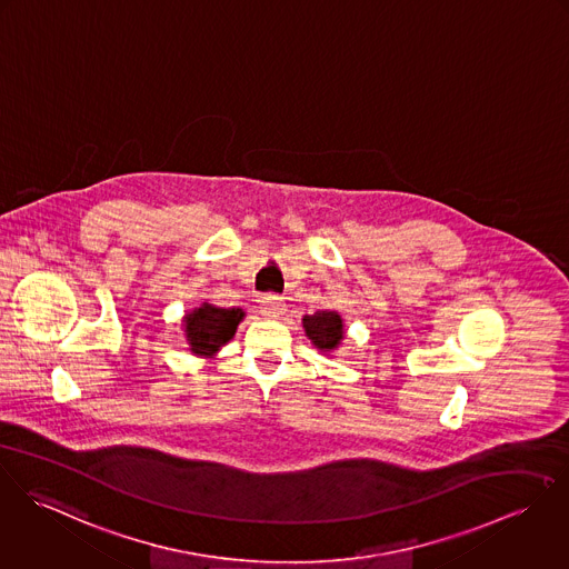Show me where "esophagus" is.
<instances>
[{"label":"esophagus","instance_id":"obj_1","mask_svg":"<svg viewBox=\"0 0 569 569\" xmlns=\"http://www.w3.org/2000/svg\"><path fill=\"white\" fill-rule=\"evenodd\" d=\"M261 315L266 318H281L286 315V303L279 297H263L261 299Z\"/></svg>","mask_w":569,"mask_h":569}]
</instances>
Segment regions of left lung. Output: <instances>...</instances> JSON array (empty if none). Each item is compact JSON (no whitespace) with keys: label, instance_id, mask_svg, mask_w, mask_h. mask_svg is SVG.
<instances>
[{"label":"left lung","instance_id":"8db88e82","mask_svg":"<svg viewBox=\"0 0 569 569\" xmlns=\"http://www.w3.org/2000/svg\"><path fill=\"white\" fill-rule=\"evenodd\" d=\"M306 336L322 356H331L345 340V320L336 310H320L301 318Z\"/></svg>","mask_w":569,"mask_h":569}]
</instances>
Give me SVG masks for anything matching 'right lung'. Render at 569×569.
Returning <instances> with one entry per match:
<instances>
[{
  "label": "right lung",
  "instance_id": "1",
  "mask_svg": "<svg viewBox=\"0 0 569 569\" xmlns=\"http://www.w3.org/2000/svg\"><path fill=\"white\" fill-rule=\"evenodd\" d=\"M244 316L242 308H218L207 301L200 303L181 320L188 349L198 358L218 356V351L233 340Z\"/></svg>",
  "mask_w": 569,
  "mask_h": 569
}]
</instances>
